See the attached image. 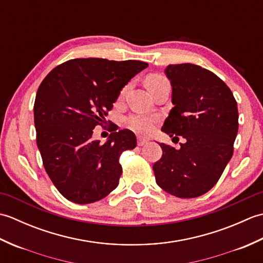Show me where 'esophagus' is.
Wrapping results in <instances>:
<instances>
[{"label":"esophagus","mask_w":263,"mask_h":263,"mask_svg":"<svg viewBox=\"0 0 263 263\" xmlns=\"http://www.w3.org/2000/svg\"><path fill=\"white\" fill-rule=\"evenodd\" d=\"M149 142V139L148 138H144V137H138V146H144V144H147Z\"/></svg>","instance_id":"1"}]
</instances>
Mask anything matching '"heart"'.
<instances>
[{
  "label": "heart",
  "mask_w": 263,
  "mask_h": 263,
  "mask_svg": "<svg viewBox=\"0 0 263 263\" xmlns=\"http://www.w3.org/2000/svg\"><path fill=\"white\" fill-rule=\"evenodd\" d=\"M146 85L147 88L149 89V91L152 92L154 89L158 88L163 85H168V81H167L166 78L161 74H152L149 76L146 79ZM127 87L125 86L124 88L121 90V96L125 93L127 90ZM159 117L157 115H153V114H147V113H133L130 116L127 117V124L130 126L133 131H136L138 133H149L153 131V128L155 126L156 123L158 122Z\"/></svg>",
  "instance_id": "b5f03b06"
}]
</instances>
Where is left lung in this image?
I'll list each match as a JSON object with an SVG mask.
<instances>
[{
	"mask_svg": "<svg viewBox=\"0 0 263 263\" xmlns=\"http://www.w3.org/2000/svg\"><path fill=\"white\" fill-rule=\"evenodd\" d=\"M165 73L174 107L161 131L185 141L178 150L160 143L163 156L153 166L156 182L177 198H197L215 186L232 158L237 103L220 78L199 65L170 64Z\"/></svg>",
	"mask_w": 263,
	"mask_h": 263,
	"instance_id": "left-lung-1",
	"label": "left lung"
}]
</instances>
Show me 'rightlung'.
Here are the masks:
<instances>
[{
  "mask_svg": "<svg viewBox=\"0 0 263 263\" xmlns=\"http://www.w3.org/2000/svg\"><path fill=\"white\" fill-rule=\"evenodd\" d=\"M148 63L74 59L58 65L39 86L33 119L43 165L53 184L74 203H92L119 185L120 157L135 149V133L123 128L104 144L92 140L121 89Z\"/></svg>",
  "mask_w": 263,
  "mask_h": 263,
  "instance_id": "1",
  "label": "right lung"
}]
</instances>
